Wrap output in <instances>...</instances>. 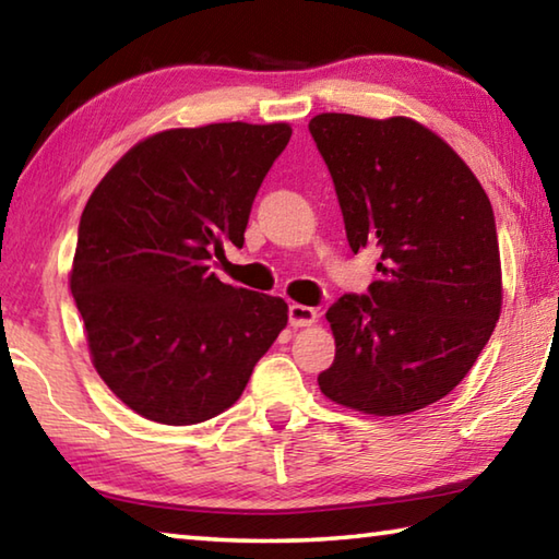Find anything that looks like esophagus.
I'll return each mask as SVG.
<instances>
[{"mask_svg": "<svg viewBox=\"0 0 559 559\" xmlns=\"http://www.w3.org/2000/svg\"><path fill=\"white\" fill-rule=\"evenodd\" d=\"M288 320H290L293 328H308L318 320V310L308 308V306H300V302H293V306L288 308Z\"/></svg>", "mask_w": 559, "mask_h": 559, "instance_id": "34e87169", "label": "esophagus"}]
</instances>
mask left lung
<instances>
[{
	"label": "left lung",
	"mask_w": 559,
	"mask_h": 559,
	"mask_svg": "<svg viewBox=\"0 0 559 559\" xmlns=\"http://www.w3.org/2000/svg\"><path fill=\"white\" fill-rule=\"evenodd\" d=\"M343 210L349 249H377L380 281L325 313L328 400L374 416L447 396L503 306L493 206L449 143L412 118L320 112L308 122Z\"/></svg>",
	"instance_id": "8db88e82"
}]
</instances>
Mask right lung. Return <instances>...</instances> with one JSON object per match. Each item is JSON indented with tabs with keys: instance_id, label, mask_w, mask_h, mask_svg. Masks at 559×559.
I'll use <instances>...</instances> for the list:
<instances>
[{
	"instance_id": "right-lung-1",
	"label": "right lung",
	"mask_w": 559,
	"mask_h": 559,
	"mask_svg": "<svg viewBox=\"0 0 559 559\" xmlns=\"http://www.w3.org/2000/svg\"><path fill=\"white\" fill-rule=\"evenodd\" d=\"M288 122H212L132 145L88 197L69 286L91 362L150 421L187 427L222 414L288 323L278 296L210 271L243 246L263 177Z\"/></svg>"
}]
</instances>
